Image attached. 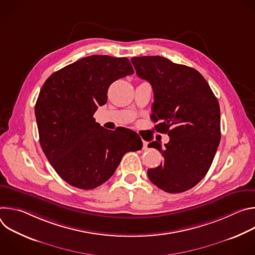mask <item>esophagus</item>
<instances>
[{
    "label": "esophagus",
    "instance_id": "obj_1",
    "mask_svg": "<svg viewBox=\"0 0 255 255\" xmlns=\"http://www.w3.org/2000/svg\"><path fill=\"white\" fill-rule=\"evenodd\" d=\"M143 148H144V149H146V148H147V142L143 141Z\"/></svg>",
    "mask_w": 255,
    "mask_h": 255
}]
</instances>
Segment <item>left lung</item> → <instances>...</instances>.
I'll list each match as a JSON object with an SVG mask.
<instances>
[{"instance_id": "1", "label": "left lung", "mask_w": 255, "mask_h": 255, "mask_svg": "<svg viewBox=\"0 0 255 255\" xmlns=\"http://www.w3.org/2000/svg\"><path fill=\"white\" fill-rule=\"evenodd\" d=\"M137 76L150 83L154 94L151 120L155 130L167 133L164 147L148 144L163 162L147 170L149 179L164 192L183 193L208 172L221 139L220 107L209 84L198 70L162 56L131 59Z\"/></svg>"}]
</instances>
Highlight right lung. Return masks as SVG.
<instances>
[{"label":"right lung","mask_w":255,"mask_h":255,"mask_svg":"<svg viewBox=\"0 0 255 255\" xmlns=\"http://www.w3.org/2000/svg\"><path fill=\"white\" fill-rule=\"evenodd\" d=\"M134 74L126 57L91 55L52 74L35 105L41 148L67 184L92 190L110 178L122 157L142 148L126 128H103L94 114L115 81Z\"/></svg>","instance_id":"obj_1"}]
</instances>
